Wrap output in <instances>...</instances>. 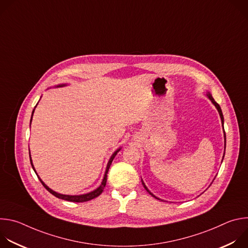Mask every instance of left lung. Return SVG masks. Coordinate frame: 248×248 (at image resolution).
I'll use <instances>...</instances> for the list:
<instances>
[{"mask_svg": "<svg viewBox=\"0 0 248 248\" xmlns=\"http://www.w3.org/2000/svg\"><path fill=\"white\" fill-rule=\"evenodd\" d=\"M207 96H208V98L212 101V103H213L214 105H215V107L217 108V110H218V112H219V114H220V117H221V121H222V124H223V128H224V116H223V113H222V110H221V107H220V105L213 99V97H212V95L210 94V93H207ZM224 136H225V149H226V132H225V130H224ZM225 155V154H224ZM223 159H224V156H223ZM141 182H142V185H143V186H144V188L147 190V192L149 193V194H151L153 197H155L156 199H158V200H161V199H159L158 197H156L153 193H151L149 190H148V188L146 187V186L144 185V183H143V181L141 180Z\"/></svg>", "mask_w": 248, "mask_h": 248, "instance_id": "obj_1", "label": "left lung"}]
</instances>
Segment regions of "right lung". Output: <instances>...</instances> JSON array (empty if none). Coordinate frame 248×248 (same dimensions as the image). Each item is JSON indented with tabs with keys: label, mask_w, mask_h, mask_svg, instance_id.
Returning a JSON list of instances; mask_svg holds the SVG:
<instances>
[{
	"label": "right lung",
	"mask_w": 248,
	"mask_h": 248,
	"mask_svg": "<svg viewBox=\"0 0 248 248\" xmlns=\"http://www.w3.org/2000/svg\"><path fill=\"white\" fill-rule=\"evenodd\" d=\"M62 86H65V84L58 85V87H62ZM33 113H34V110H33V112H32V116H33ZM32 116H31V120H32ZM30 123H31V121H30ZM120 150H121V149H118V150L111 156V158H110V160H109V162H108L107 168H106V171H105V174H104V179H103V181H102L100 186H99L98 188H96L95 190H93V191H91V192H89V193H86V194H81V195H65V194L58 193V192L52 190L51 188H49V187L41 181V179L39 178V176H38V175H37V176H38L39 181L41 182V184L43 185V186H44L50 193H52L54 196H56V197H58V198H61V199H63V200H66V201H70V202H86V201H89V200H91V199H94V198L98 197V196L103 192L104 187H105V186H106V183H107V174H108L110 166H111V164H112L114 158L116 157V155L118 154V152H119ZM29 157H30V154H29ZM30 163H31V166H32L34 171L36 172V170H35V169H34V167H33L31 158H30ZM36 174H37V173H36Z\"/></svg>",
	"instance_id": "1"
}]
</instances>
